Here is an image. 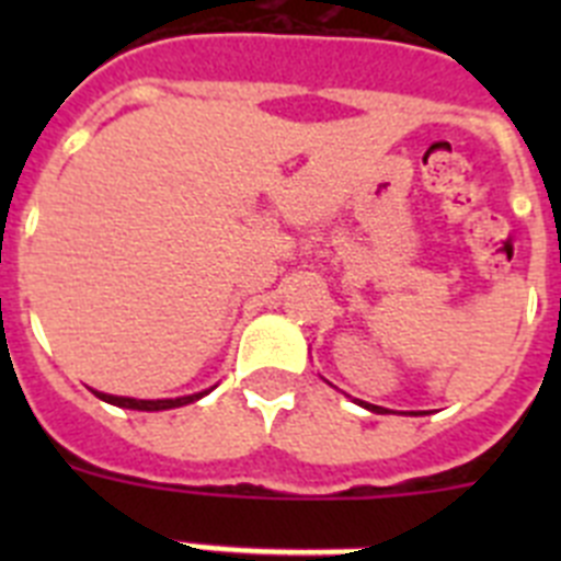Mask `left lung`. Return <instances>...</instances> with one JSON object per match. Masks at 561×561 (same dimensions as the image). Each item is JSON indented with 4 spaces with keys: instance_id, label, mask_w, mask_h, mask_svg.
Listing matches in <instances>:
<instances>
[{
    "instance_id": "8db88e82",
    "label": "left lung",
    "mask_w": 561,
    "mask_h": 561,
    "mask_svg": "<svg viewBox=\"0 0 561 561\" xmlns=\"http://www.w3.org/2000/svg\"><path fill=\"white\" fill-rule=\"evenodd\" d=\"M356 404H359V408H365V410H370V413H379V415L388 413V408H376V404H368V401L356 399ZM413 415H419V413H413Z\"/></svg>"
}]
</instances>
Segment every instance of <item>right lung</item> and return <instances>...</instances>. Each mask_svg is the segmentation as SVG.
<instances>
[{
	"mask_svg": "<svg viewBox=\"0 0 561 561\" xmlns=\"http://www.w3.org/2000/svg\"><path fill=\"white\" fill-rule=\"evenodd\" d=\"M210 390H202V393H193V396H180V399H131V396H112V393H101V390H92V393H95L98 399H103V401H108V404H114V408L146 410V413H157V410L185 408V404H193V401H199L202 396H207V393H210Z\"/></svg>",
	"mask_w": 561,
	"mask_h": 561,
	"instance_id": "obj_1",
	"label": "right lung"
}]
</instances>
